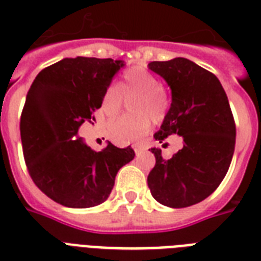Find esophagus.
Instances as JSON below:
<instances>
[{"mask_svg":"<svg viewBox=\"0 0 261 261\" xmlns=\"http://www.w3.org/2000/svg\"><path fill=\"white\" fill-rule=\"evenodd\" d=\"M133 149H134L135 154H139V153H141V151L145 149V146H143V145H141V143H135V145H133Z\"/></svg>","mask_w":261,"mask_h":261,"instance_id":"34e87169","label":"esophagus"}]
</instances>
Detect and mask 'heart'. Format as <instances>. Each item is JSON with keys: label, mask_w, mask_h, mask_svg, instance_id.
Segmentation results:
<instances>
[{"label": "heart", "mask_w": 261, "mask_h": 261, "mask_svg": "<svg viewBox=\"0 0 261 261\" xmlns=\"http://www.w3.org/2000/svg\"><path fill=\"white\" fill-rule=\"evenodd\" d=\"M124 97L135 96L130 102L134 115H123L107 124V133L114 142L122 145L138 141L150 128L151 120L161 122L169 108L167 90L160 85V80L142 67H131L123 74L119 85H110L101 96L100 108L107 116H114L120 111Z\"/></svg>", "instance_id": "b5f03b06"}]
</instances>
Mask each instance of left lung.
<instances>
[{
	"label": "left lung",
	"mask_w": 261,
	"mask_h": 261,
	"mask_svg": "<svg viewBox=\"0 0 261 261\" xmlns=\"http://www.w3.org/2000/svg\"><path fill=\"white\" fill-rule=\"evenodd\" d=\"M147 67L171 88V108L155 141L180 135L182 147L169 160L151 147L155 165L147 176L153 198L164 206L181 208L214 192L230 167L236 124L229 100L213 73L186 58L150 62Z\"/></svg>",
	"instance_id": "1"
}]
</instances>
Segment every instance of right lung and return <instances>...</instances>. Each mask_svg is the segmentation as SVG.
Returning <instances> with one entry per match:
<instances>
[{
  "label": "right lung",
  "mask_w": 261,
  "mask_h": 261,
  "mask_svg": "<svg viewBox=\"0 0 261 261\" xmlns=\"http://www.w3.org/2000/svg\"><path fill=\"white\" fill-rule=\"evenodd\" d=\"M123 66L111 58H65L43 69L27 93L20 119L27 168L39 190L62 206L88 208L106 202L118 171L135 157L131 146L108 142L94 151L79 137Z\"/></svg>",
  "instance_id": "obj_1"
}]
</instances>
